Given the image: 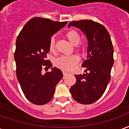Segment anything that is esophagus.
Wrapping results in <instances>:
<instances>
[{
  "mask_svg": "<svg viewBox=\"0 0 129 129\" xmlns=\"http://www.w3.org/2000/svg\"><path fill=\"white\" fill-rule=\"evenodd\" d=\"M63 75H64L65 76V75H67V72H63Z\"/></svg>",
  "mask_w": 129,
  "mask_h": 129,
  "instance_id": "1",
  "label": "esophagus"
}]
</instances>
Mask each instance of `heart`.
Wrapping results in <instances>:
<instances>
[{"label": "heart", "instance_id": "1", "mask_svg": "<svg viewBox=\"0 0 129 129\" xmlns=\"http://www.w3.org/2000/svg\"><path fill=\"white\" fill-rule=\"evenodd\" d=\"M66 37L68 40L74 45H77L80 41V35L79 33L75 31L71 30L68 31L66 34ZM49 50L51 52H54L55 50V40L54 38L52 37L49 42ZM79 62V57L76 55H71V56H62L57 58L54 62L55 66L62 70L63 71H71Z\"/></svg>", "mask_w": 129, "mask_h": 129}]
</instances>
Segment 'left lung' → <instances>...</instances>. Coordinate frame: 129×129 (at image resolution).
<instances>
[{
  "instance_id": "1",
  "label": "left lung",
  "mask_w": 129,
  "mask_h": 129,
  "mask_svg": "<svg viewBox=\"0 0 129 129\" xmlns=\"http://www.w3.org/2000/svg\"><path fill=\"white\" fill-rule=\"evenodd\" d=\"M75 26L85 34L87 39V57L82 62L85 74L76 75V82L70 91L73 98L82 104H91L103 95L111 79L113 65V47L107 29L91 20L72 21Z\"/></svg>"
}]
</instances>
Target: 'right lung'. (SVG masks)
I'll list each match as a JSON object with an SVG mask.
<instances>
[{
	"instance_id": "right-lung-1",
	"label": "right lung",
	"mask_w": 129,
	"mask_h": 129,
	"mask_svg": "<svg viewBox=\"0 0 129 129\" xmlns=\"http://www.w3.org/2000/svg\"><path fill=\"white\" fill-rule=\"evenodd\" d=\"M67 23L33 18L18 36L14 53L16 76L23 94L34 104L44 105L50 101L56 85L63 77L59 69L52 68L47 54L51 37ZM44 67H51L52 71L43 75Z\"/></svg>"
}]
</instances>
